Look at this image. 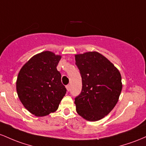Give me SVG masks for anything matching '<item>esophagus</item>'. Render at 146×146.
<instances>
[{
  "mask_svg": "<svg viewBox=\"0 0 146 146\" xmlns=\"http://www.w3.org/2000/svg\"><path fill=\"white\" fill-rule=\"evenodd\" d=\"M66 89L68 92L70 91V85H68V86H66Z\"/></svg>",
  "mask_w": 146,
  "mask_h": 146,
  "instance_id": "obj_1",
  "label": "esophagus"
}]
</instances>
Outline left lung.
I'll list each match as a JSON object with an SVG mask.
<instances>
[{"mask_svg":"<svg viewBox=\"0 0 146 146\" xmlns=\"http://www.w3.org/2000/svg\"><path fill=\"white\" fill-rule=\"evenodd\" d=\"M82 78V91L75 98L76 112L89 121H96L115 107L122 90L121 75L106 57L98 52L75 55Z\"/></svg>","mask_w":146,"mask_h":146,"instance_id":"8db88e82","label":"left lung"}]
</instances>
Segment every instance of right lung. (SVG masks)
<instances>
[{"instance_id": "add662e5", "label": "right lung", "mask_w": 146, "mask_h": 146, "mask_svg": "<svg viewBox=\"0 0 146 146\" xmlns=\"http://www.w3.org/2000/svg\"><path fill=\"white\" fill-rule=\"evenodd\" d=\"M61 56L44 51L33 56L21 68L16 80L21 102L36 117L56 112L66 93L56 67Z\"/></svg>"}]
</instances>
